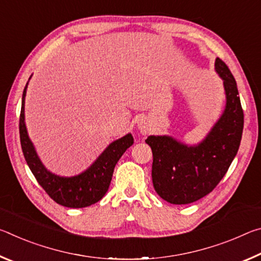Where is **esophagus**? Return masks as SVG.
Here are the masks:
<instances>
[{
  "mask_svg": "<svg viewBox=\"0 0 261 261\" xmlns=\"http://www.w3.org/2000/svg\"><path fill=\"white\" fill-rule=\"evenodd\" d=\"M138 127H139V130H140V132L143 135H146V134H148V132H149V125H148V123L145 121V120L139 121Z\"/></svg>",
  "mask_w": 261,
  "mask_h": 261,
  "instance_id": "34e87169",
  "label": "esophagus"
}]
</instances>
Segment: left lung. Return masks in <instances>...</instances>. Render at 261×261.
I'll return each mask as SVG.
<instances>
[{
    "label": "left lung",
    "instance_id": "1",
    "mask_svg": "<svg viewBox=\"0 0 261 261\" xmlns=\"http://www.w3.org/2000/svg\"><path fill=\"white\" fill-rule=\"evenodd\" d=\"M215 70L223 79L227 105L206 139L193 147L167 136H149L146 139L153 153V187L170 204H190L213 191L240 148L244 113L237 84L227 64L219 57Z\"/></svg>",
    "mask_w": 261,
    "mask_h": 261
}]
</instances>
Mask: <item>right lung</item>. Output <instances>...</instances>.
Segmentation results:
<instances>
[{
    "label": "right lung",
    "instance_id": "1",
    "mask_svg": "<svg viewBox=\"0 0 261 261\" xmlns=\"http://www.w3.org/2000/svg\"><path fill=\"white\" fill-rule=\"evenodd\" d=\"M28 84L23 92L19 116L20 145L26 162L46 193L53 200L70 208H83L98 202L108 191L114 168L127 148L134 144L130 134L115 140L105 149L98 160L86 171L73 177H60L48 171L42 166L28 136L24 122V103Z\"/></svg>",
    "mask_w": 261,
    "mask_h": 261
}]
</instances>
